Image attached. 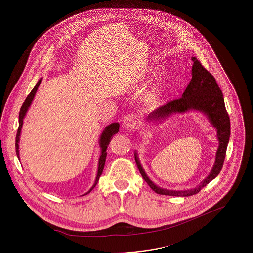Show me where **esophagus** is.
I'll list each match as a JSON object with an SVG mask.
<instances>
[{
  "label": "esophagus",
  "instance_id": "1",
  "mask_svg": "<svg viewBox=\"0 0 253 253\" xmlns=\"http://www.w3.org/2000/svg\"><path fill=\"white\" fill-rule=\"evenodd\" d=\"M122 126L125 130H128V131L136 130L138 126V119L136 115L134 114L126 115L122 121Z\"/></svg>",
  "mask_w": 253,
  "mask_h": 253
}]
</instances>
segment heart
Wrapping results in <instances>:
<instances>
[{
    "instance_id": "heart-1",
    "label": "heart",
    "mask_w": 253,
    "mask_h": 253,
    "mask_svg": "<svg viewBox=\"0 0 253 253\" xmlns=\"http://www.w3.org/2000/svg\"><path fill=\"white\" fill-rule=\"evenodd\" d=\"M169 82L168 81H162L160 82L155 87L154 89V94L155 95H160L162 93H164L169 88Z\"/></svg>"
}]
</instances>
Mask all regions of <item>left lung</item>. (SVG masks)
Masks as SVG:
<instances>
[{
  "label": "left lung",
  "mask_w": 253,
  "mask_h": 253,
  "mask_svg": "<svg viewBox=\"0 0 253 253\" xmlns=\"http://www.w3.org/2000/svg\"><path fill=\"white\" fill-rule=\"evenodd\" d=\"M192 60L193 64L191 83L187 86L182 97L156 109L148 115L146 121L148 123H152L153 125L168 120L174 114H184L189 111H197L202 113L211 126L216 130L219 145L215 154L214 164L209 175L195 188L183 191L167 190L157 186L156 183L150 179L140 163L137 152L134 151V159L143 179L151 187V189L158 194L191 196L198 193L220 173L226 157V151L230 136V121L225 107L222 91L217 84L214 77L205 69L200 61L195 57H192Z\"/></svg>",
  "instance_id": "1"
}]
</instances>
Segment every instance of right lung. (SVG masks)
<instances>
[{
    "label": "right lung",
    "mask_w": 253,
    "mask_h": 253,
    "mask_svg": "<svg viewBox=\"0 0 253 253\" xmlns=\"http://www.w3.org/2000/svg\"><path fill=\"white\" fill-rule=\"evenodd\" d=\"M42 81V78H41L38 83H37L35 87L33 88V90L30 92V94L27 96V97L25 98L21 110H20V114H19V128H18V132H17V135H16V154H17V157L20 160V153H19V143H20V136H21V133H22V128H23V124H24V120L26 116V113L28 111L29 107L31 106L32 104V101L35 97L36 95L37 90L39 88V86L41 84ZM120 131V123L119 122H114V123H111L109 124L108 126H106L104 128V130L102 131V132L100 133V136H99V139H98V145H99V148H100V156H99V159H98V164H97V171H96V179L95 182L93 184V186L90 188V190L84 193L85 194H88L89 193L92 192V190L95 188L97 184V182L99 180V177L103 171V168H104V164H105V160H106V156H107V148H108L109 143L113 137L114 134L118 133Z\"/></svg>",
    "instance_id": "right-lung-1"
}]
</instances>
